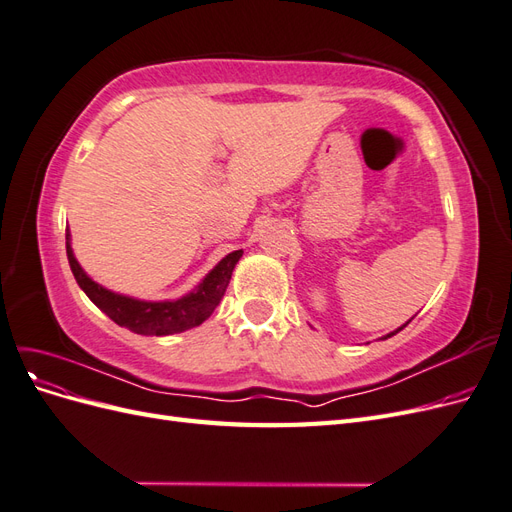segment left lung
I'll list each match as a JSON object with an SVG mask.
<instances>
[{
    "label": "left lung",
    "instance_id": "1",
    "mask_svg": "<svg viewBox=\"0 0 512 512\" xmlns=\"http://www.w3.org/2000/svg\"><path fill=\"white\" fill-rule=\"evenodd\" d=\"M404 327H406V324H404ZM404 327H399V329H397V331H393V333H389V335H384V337H382V339H386V337H391V335H395V333H399V331H401V329H404Z\"/></svg>",
    "mask_w": 512,
    "mask_h": 512
}]
</instances>
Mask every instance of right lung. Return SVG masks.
Returning <instances> with one entry per match:
<instances>
[{"label":"right lung","mask_w":512,"mask_h":512,"mask_svg":"<svg viewBox=\"0 0 512 512\" xmlns=\"http://www.w3.org/2000/svg\"><path fill=\"white\" fill-rule=\"evenodd\" d=\"M66 252L76 284L83 288L87 297L94 301L108 318L117 322L119 327H126L138 335L158 337L188 331L198 327V324H203L213 314V309L220 305L232 271H235V265L243 256V250L230 252L211 269V273H207V277L198 284V288H194L177 301H138L126 297V294L108 290L91 280L74 258L70 232L66 235Z\"/></svg>","instance_id":"right-lung-1"}]
</instances>
